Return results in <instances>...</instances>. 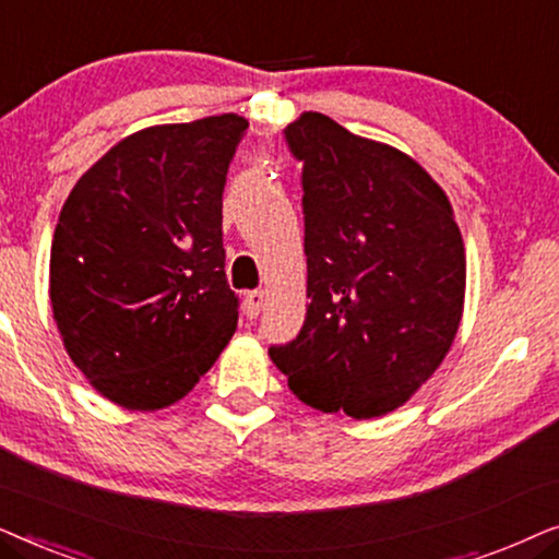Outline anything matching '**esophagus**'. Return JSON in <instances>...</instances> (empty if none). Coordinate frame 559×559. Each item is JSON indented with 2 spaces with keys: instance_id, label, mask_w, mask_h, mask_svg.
<instances>
[{
  "instance_id": "1",
  "label": "esophagus",
  "mask_w": 559,
  "mask_h": 559,
  "mask_svg": "<svg viewBox=\"0 0 559 559\" xmlns=\"http://www.w3.org/2000/svg\"><path fill=\"white\" fill-rule=\"evenodd\" d=\"M264 302H266L264 289H254V293H249L247 300H243V316H247L249 320H254L259 312H262Z\"/></svg>"
}]
</instances>
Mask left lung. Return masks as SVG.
Here are the masks:
<instances>
[{"mask_svg":"<svg viewBox=\"0 0 559 559\" xmlns=\"http://www.w3.org/2000/svg\"><path fill=\"white\" fill-rule=\"evenodd\" d=\"M302 159L308 312L270 348L312 409L389 415L438 371L465 302V247L453 205L417 159L318 111L287 124Z\"/></svg>","mask_w":559,"mask_h":559,"instance_id":"8db88e82","label":"left lung"}]
</instances>
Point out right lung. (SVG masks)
<instances>
[{"label":"right lung","instance_id":"obj_1","mask_svg":"<svg viewBox=\"0 0 559 559\" xmlns=\"http://www.w3.org/2000/svg\"><path fill=\"white\" fill-rule=\"evenodd\" d=\"M247 127L221 114L140 129L60 209L52 320L88 384L119 407L180 402L231 341L239 300L224 272L221 195Z\"/></svg>","mask_w":559,"mask_h":559}]
</instances>
